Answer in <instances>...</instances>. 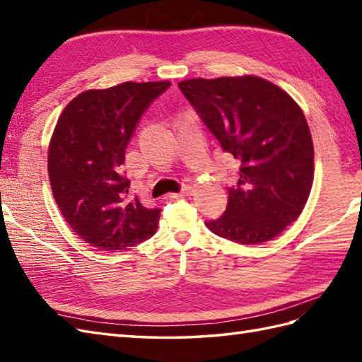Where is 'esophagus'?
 Segmentation results:
<instances>
[{
    "instance_id": "34e87169",
    "label": "esophagus",
    "mask_w": 362,
    "mask_h": 362,
    "mask_svg": "<svg viewBox=\"0 0 362 362\" xmlns=\"http://www.w3.org/2000/svg\"><path fill=\"white\" fill-rule=\"evenodd\" d=\"M191 194H193V188L185 187V188L180 191V193H171V194H169V197H171V199H180V197H187V196H191Z\"/></svg>"
}]
</instances>
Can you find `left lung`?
<instances>
[{
    "label": "left lung",
    "mask_w": 362,
    "mask_h": 362,
    "mask_svg": "<svg viewBox=\"0 0 362 362\" xmlns=\"http://www.w3.org/2000/svg\"><path fill=\"white\" fill-rule=\"evenodd\" d=\"M182 93L222 149L240 161L214 235L253 245L274 240L303 211L314 180V146L300 105L259 76L185 79Z\"/></svg>",
    "instance_id": "obj_1"
}]
</instances>
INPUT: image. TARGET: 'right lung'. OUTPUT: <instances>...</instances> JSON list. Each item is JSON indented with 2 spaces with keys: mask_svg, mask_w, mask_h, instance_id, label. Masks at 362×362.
I'll list each match as a JSON object with an SVG mask.
<instances>
[{
  "mask_svg": "<svg viewBox=\"0 0 362 362\" xmlns=\"http://www.w3.org/2000/svg\"><path fill=\"white\" fill-rule=\"evenodd\" d=\"M169 83L86 90L60 113L48 146L51 189L68 226L91 247L122 250L157 232L161 210L129 194L122 163L138 119Z\"/></svg>",
  "mask_w": 362,
  "mask_h": 362,
  "instance_id": "add662e5",
  "label": "right lung"
}]
</instances>
